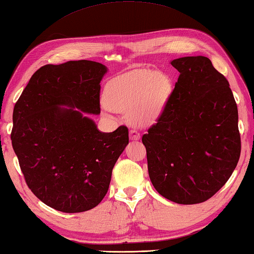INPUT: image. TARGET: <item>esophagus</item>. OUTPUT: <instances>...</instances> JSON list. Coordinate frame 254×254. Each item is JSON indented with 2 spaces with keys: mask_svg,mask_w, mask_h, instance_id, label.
<instances>
[{
  "mask_svg": "<svg viewBox=\"0 0 254 254\" xmlns=\"http://www.w3.org/2000/svg\"><path fill=\"white\" fill-rule=\"evenodd\" d=\"M129 138H130V140H133V141H137V140L140 139V133L137 130H134V129H131L129 131Z\"/></svg>",
  "mask_w": 254,
  "mask_h": 254,
  "instance_id": "esophagus-1",
  "label": "esophagus"
}]
</instances>
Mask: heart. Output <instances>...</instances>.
Listing matches in <instances>:
<instances>
[{"mask_svg": "<svg viewBox=\"0 0 254 254\" xmlns=\"http://www.w3.org/2000/svg\"><path fill=\"white\" fill-rule=\"evenodd\" d=\"M171 93L170 77L141 69L111 81L105 90V103L113 111L128 113L134 125L144 126L159 118Z\"/></svg>", "mask_w": 254, "mask_h": 254, "instance_id": "heart-1", "label": "heart"}]
</instances>
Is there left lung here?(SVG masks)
Here are the masks:
<instances>
[{
  "label": "left lung",
  "mask_w": 254,
  "mask_h": 254,
  "mask_svg": "<svg viewBox=\"0 0 254 254\" xmlns=\"http://www.w3.org/2000/svg\"><path fill=\"white\" fill-rule=\"evenodd\" d=\"M171 64L178 81L142 143L155 190L178 204L215 194L232 176L241 143L238 110L229 83L205 56Z\"/></svg>",
  "instance_id": "left-lung-1"
}]
</instances>
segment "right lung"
I'll use <instances>...</instances> for the list:
<instances>
[{"mask_svg":"<svg viewBox=\"0 0 254 254\" xmlns=\"http://www.w3.org/2000/svg\"><path fill=\"white\" fill-rule=\"evenodd\" d=\"M108 67L69 61L44 65L14 106L13 149L29 189L64 213L91 210L105 196L112 171L129 142L126 126L100 131V82Z\"/></svg>","mask_w":254,"mask_h":254,"instance_id":"right-lung-1","label":"right lung"}]
</instances>
